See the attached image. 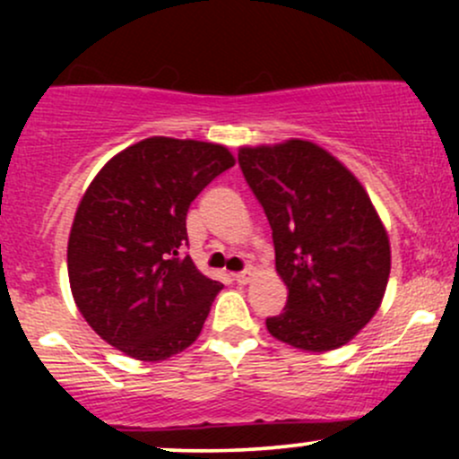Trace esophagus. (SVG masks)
<instances>
[{
  "mask_svg": "<svg viewBox=\"0 0 459 459\" xmlns=\"http://www.w3.org/2000/svg\"><path fill=\"white\" fill-rule=\"evenodd\" d=\"M233 278H235V281L239 282V284H247V282L252 281V272H250V270H247V272H239V273H235Z\"/></svg>",
  "mask_w": 459,
  "mask_h": 459,
  "instance_id": "obj_1",
  "label": "esophagus"
}]
</instances>
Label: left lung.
Masks as SVG:
<instances>
[{"mask_svg": "<svg viewBox=\"0 0 459 459\" xmlns=\"http://www.w3.org/2000/svg\"><path fill=\"white\" fill-rule=\"evenodd\" d=\"M247 186L265 209L287 307L265 321L302 351L347 345L380 308L391 241L365 186L310 140L239 146Z\"/></svg>", "mask_w": 459, "mask_h": 459, "instance_id": "obj_1", "label": "left lung"}]
</instances>
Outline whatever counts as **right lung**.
Returning <instances> with one entry per match:
<instances>
[{"instance_id":"right-lung-1","label":"right lung","mask_w":459,"mask_h":459,"mask_svg":"<svg viewBox=\"0 0 459 459\" xmlns=\"http://www.w3.org/2000/svg\"><path fill=\"white\" fill-rule=\"evenodd\" d=\"M235 166L229 146L152 135L116 152L83 192L68 235V282L99 336L142 362L198 339L222 284L189 256L192 200Z\"/></svg>"}]
</instances>
